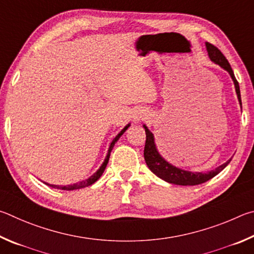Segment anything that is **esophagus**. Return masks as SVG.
<instances>
[{"instance_id": "34e87169", "label": "esophagus", "mask_w": 254, "mask_h": 254, "mask_svg": "<svg viewBox=\"0 0 254 254\" xmlns=\"http://www.w3.org/2000/svg\"><path fill=\"white\" fill-rule=\"evenodd\" d=\"M145 117V113L143 110H138V111H136L135 113V115H134V120L136 123H138V122H140L141 119H143Z\"/></svg>"}]
</instances>
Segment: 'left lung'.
Returning <instances> with one entry per match:
<instances>
[{"mask_svg": "<svg viewBox=\"0 0 254 254\" xmlns=\"http://www.w3.org/2000/svg\"><path fill=\"white\" fill-rule=\"evenodd\" d=\"M205 47L207 50L208 58H210L211 61H213L216 64H219L221 68H223L225 71H228L229 74L231 75V78H232L234 87H235V92H237L240 106H241V109H242L241 93H240L239 82L237 81V79H235V75L233 73L232 68H231L229 61L226 60V58L223 56V53H222L216 47L213 46V44L206 42ZM143 127L145 128V132H146V143H145V149H144L145 162L147 164L149 170L152 171L155 175L158 176L159 179H162L163 181L167 182V183L175 184V185H184V186L198 185V184L205 183V182L210 181L211 179H213V177L219 174L221 171H223L231 162V158H230L228 162H225L219 167H216L215 170L208 171L206 173L190 172V171L182 170V168L172 165L171 163H168L166 159L159 154L158 149L156 147V144H155V137L153 135V132L148 129L146 125H143Z\"/></svg>", "mask_w": 254, "mask_h": 254, "instance_id": "8db88e82", "label": "left lung"}]
</instances>
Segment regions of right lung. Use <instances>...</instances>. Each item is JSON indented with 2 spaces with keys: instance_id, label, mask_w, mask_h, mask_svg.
Segmentation results:
<instances>
[{
  "instance_id": "obj_1",
  "label": "right lung",
  "mask_w": 254,
  "mask_h": 254,
  "mask_svg": "<svg viewBox=\"0 0 254 254\" xmlns=\"http://www.w3.org/2000/svg\"><path fill=\"white\" fill-rule=\"evenodd\" d=\"M129 126H130V124H127L126 126H125V127L123 128L122 131H120L119 134L115 137V138L113 139V141H111V143H110V146H109V148H108V153H107V156L105 157L104 162H102L101 166H100L99 168H98V170H97V172L95 173V174H92V175H91L90 177H89V179H87L86 181H82V182H80V183H75V184H72V185H66V186L53 185V184L46 183V182H43V183H44V184H47L48 186H51V188H53V189L64 190H79V189L87 188V186H90L91 184H93V183H95V182H97L98 180L100 179V176L102 175V173L105 172V168H106V166H107V164H108L109 157H110V153H111V150H113L115 144L117 143V140L120 138V137L123 136L124 132L128 129V127H129Z\"/></svg>"
}]
</instances>
